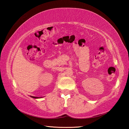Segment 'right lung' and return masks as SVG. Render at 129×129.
<instances>
[{
  "mask_svg": "<svg viewBox=\"0 0 129 129\" xmlns=\"http://www.w3.org/2000/svg\"><path fill=\"white\" fill-rule=\"evenodd\" d=\"M32 98H34V99H40V98H42V97H34V96H30Z\"/></svg>",
  "mask_w": 129,
  "mask_h": 129,
  "instance_id": "right-lung-1",
  "label": "right lung"
}]
</instances>
